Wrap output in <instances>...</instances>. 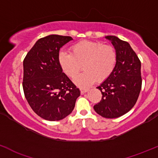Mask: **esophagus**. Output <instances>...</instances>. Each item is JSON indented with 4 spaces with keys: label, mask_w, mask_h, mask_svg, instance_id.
I'll use <instances>...</instances> for the list:
<instances>
[{
    "label": "esophagus",
    "mask_w": 158,
    "mask_h": 158,
    "mask_svg": "<svg viewBox=\"0 0 158 158\" xmlns=\"http://www.w3.org/2000/svg\"><path fill=\"white\" fill-rule=\"evenodd\" d=\"M89 91V89H85V88H80V92L82 94H84V93L87 92Z\"/></svg>",
    "instance_id": "obj_1"
}]
</instances>
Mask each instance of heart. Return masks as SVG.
<instances>
[{
    "label": "heart",
    "instance_id": "b5f03b06",
    "mask_svg": "<svg viewBox=\"0 0 158 158\" xmlns=\"http://www.w3.org/2000/svg\"><path fill=\"white\" fill-rule=\"evenodd\" d=\"M70 52L59 54L61 69L73 78L84 66V71L75 77L73 82L80 87H87L96 80L101 82L110 76L117 60L116 49L110 44L90 41H82L73 44Z\"/></svg>",
    "mask_w": 158,
    "mask_h": 158
}]
</instances>
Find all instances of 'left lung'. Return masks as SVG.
Returning <instances> with one entry per match:
<instances>
[{
  "label": "left lung",
  "mask_w": 158,
  "mask_h": 158,
  "mask_svg": "<svg viewBox=\"0 0 158 158\" xmlns=\"http://www.w3.org/2000/svg\"><path fill=\"white\" fill-rule=\"evenodd\" d=\"M117 51V60L110 76L97 89L102 98L94 106L97 114L105 118H117L129 112L142 89L141 62L130 44L114 35L106 36Z\"/></svg>",
  "instance_id": "left-lung-1"
}]
</instances>
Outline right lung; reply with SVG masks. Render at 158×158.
I'll return each mask as SVG.
<instances>
[{
  "mask_svg": "<svg viewBox=\"0 0 158 158\" xmlns=\"http://www.w3.org/2000/svg\"><path fill=\"white\" fill-rule=\"evenodd\" d=\"M70 36L50 35L41 38L23 60V88L31 109L41 118L57 121L73 110L80 91L63 73L59 64L60 48Z\"/></svg>",
  "mask_w": 158,
  "mask_h": 158,
  "instance_id": "obj_1",
  "label": "right lung"
}]
</instances>
